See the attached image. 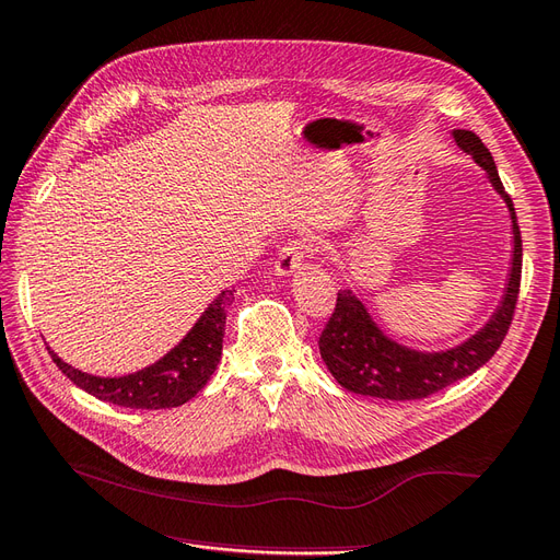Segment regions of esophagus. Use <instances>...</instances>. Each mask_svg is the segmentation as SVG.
<instances>
[{
    "label": "esophagus",
    "instance_id": "1",
    "mask_svg": "<svg viewBox=\"0 0 560 560\" xmlns=\"http://www.w3.org/2000/svg\"><path fill=\"white\" fill-rule=\"evenodd\" d=\"M312 253V243L307 238H295L285 243L279 250V257L275 262V271L279 277H289L293 271L303 265V259Z\"/></svg>",
    "mask_w": 560,
    "mask_h": 560
}]
</instances>
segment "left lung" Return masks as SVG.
I'll return each mask as SVG.
<instances>
[{
    "instance_id": "8db88e82",
    "label": "left lung",
    "mask_w": 560,
    "mask_h": 560,
    "mask_svg": "<svg viewBox=\"0 0 560 560\" xmlns=\"http://www.w3.org/2000/svg\"><path fill=\"white\" fill-rule=\"evenodd\" d=\"M453 140L485 168L489 184L509 207L513 255L501 303L485 327L470 339L446 350L427 353V350H415L394 341L372 319L370 310L353 291H339L334 315L319 336V353L324 365L346 392L386 400L427 398L487 365L509 334L520 291V271H523V241H520L517 217L485 142L472 131H460V128L453 131Z\"/></svg>"
}]
</instances>
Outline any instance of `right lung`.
I'll return each instance as SVG.
<instances>
[{
  "mask_svg": "<svg viewBox=\"0 0 560 560\" xmlns=\"http://www.w3.org/2000/svg\"><path fill=\"white\" fill-rule=\"evenodd\" d=\"M233 291H221L214 301L207 305L192 329L154 365L142 368L124 376H95L71 368L55 350H49L55 365L81 386L83 392L100 400L114 402L121 408L138 410H162L176 408L188 402L200 388L210 382L212 372L221 360V343H224L226 327V305L231 303Z\"/></svg>",
  "mask_w": 560,
  "mask_h": 560,
  "instance_id": "1",
  "label": "right lung"
}]
</instances>
